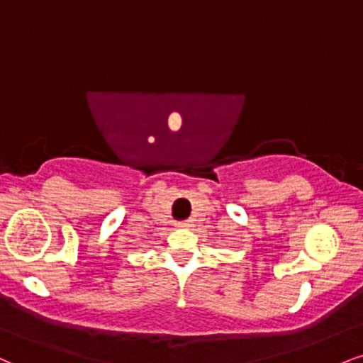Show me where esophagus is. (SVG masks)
Listing matches in <instances>:
<instances>
[{"instance_id":"esophagus-1","label":"esophagus","mask_w":363,"mask_h":363,"mask_svg":"<svg viewBox=\"0 0 363 363\" xmlns=\"http://www.w3.org/2000/svg\"><path fill=\"white\" fill-rule=\"evenodd\" d=\"M176 226H177V228H189L191 221H181V223H177Z\"/></svg>"}]
</instances>
